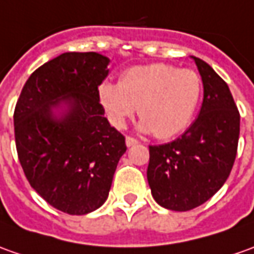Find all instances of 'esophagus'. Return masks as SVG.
Returning a JSON list of instances; mask_svg holds the SVG:
<instances>
[{
  "mask_svg": "<svg viewBox=\"0 0 254 254\" xmlns=\"http://www.w3.org/2000/svg\"><path fill=\"white\" fill-rule=\"evenodd\" d=\"M125 143H127V147H132V146H134V144H137L139 141L136 140L134 137H130V136H127V139H125Z\"/></svg>",
  "mask_w": 254,
  "mask_h": 254,
  "instance_id": "34e87169",
  "label": "esophagus"
}]
</instances>
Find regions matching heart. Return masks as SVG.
Wrapping results in <instances>:
<instances>
[{
  "label": "heart",
  "instance_id": "heart-1",
  "mask_svg": "<svg viewBox=\"0 0 254 254\" xmlns=\"http://www.w3.org/2000/svg\"><path fill=\"white\" fill-rule=\"evenodd\" d=\"M201 91V79L190 69L150 64L125 70L120 83L103 82L98 97L114 127H124L137 110L141 132L167 140L190 125Z\"/></svg>",
  "mask_w": 254,
  "mask_h": 254
}]
</instances>
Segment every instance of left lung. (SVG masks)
<instances>
[{"mask_svg":"<svg viewBox=\"0 0 254 254\" xmlns=\"http://www.w3.org/2000/svg\"><path fill=\"white\" fill-rule=\"evenodd\" d=\"M203 82L201 108L177 140L150 146L151 194L160 206L189 211L221 189L235 161L241 117L228 84L208 64L190 57Z\"/></svg>","mask_w":254,"mask_h":254,"instance_id":"obj_1","label":"left lung"}]
</instances>
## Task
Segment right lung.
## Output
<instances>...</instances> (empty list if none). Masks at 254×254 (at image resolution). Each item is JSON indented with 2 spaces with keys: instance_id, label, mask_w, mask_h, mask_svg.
Wrapping results in <instances>:
<instances>
[{
  "instance_id": "right-lung-1",
  "label": "right lung",
  "mask_w": 254,
  "mask_h": 254,
  "mask_svg": "<svg viewBox=\"0 0 254 254\" xmlns=\"http://www.w3.org/2000/svg\"><path fill=\"white\" fill-rule=\"evenodd\" d=\"M108 64L98 53H64L33 72L15 107L16 150L29 184L70 215L104 204L127 151L98 97Z\"/></svg>"
}]
</instances>
